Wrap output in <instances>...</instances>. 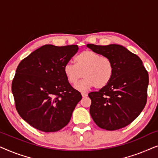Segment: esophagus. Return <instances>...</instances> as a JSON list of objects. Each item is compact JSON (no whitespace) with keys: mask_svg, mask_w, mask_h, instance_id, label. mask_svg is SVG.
I'll list each match as a JSON object with an SVG mask.
<instances>
[{"mask_svg":"<svg viewBox=\"0 0 158 158\" xmlns=\"http://www.w3.org/2000/svg\"><path fill=\"white\" fill-rule=\"evenodd\" d=\"M81 95L83 97H86L88 96V94H86V93H82Z\"/></svg>","mask_w":158,"mask_h":158,"instance_id":"34e87169","label":"esophagus"}]
</instances>
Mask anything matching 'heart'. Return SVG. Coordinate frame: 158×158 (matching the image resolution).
<instances>
[{
	"instance_id": "obj_1",
	"label": "heart",
	"mask_w": 158,
	"mask_h": 158,
	"mask_svg": "<svg viewBox=\"0 0 158 158\" xmlns=\"http://www.w3.org/2000/svg\"><path fill=\"white\" fill-rule=\"evenodd\" d=\"M75 64L67 63L64 73L68 81L75 85L82 77L85 79L75 86L77 90L86 91L94 87L102 88L108 85L114 74V65L107 57L90 50L82 52L75 58Z\"/></svg>"
}]
</instances>
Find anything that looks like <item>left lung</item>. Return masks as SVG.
<instances>
[{"label":"left lung","mask_w":158,"mask_h":158,"mask_svg":"<svg viewBox=\"0 0 158 158\" xmlns=\"http://www.w3.org/2000/svg\"><path fill=\"white\" fill-rule=\"evenodd\" d=\"M87 47L103 57L114 65V74L108 85L98 92H91L90 114L100 128L113 131L133 122L145 106L149 84L148 73L141 59L118 44Z\"/></svg>","instance_id":"8db88e82"}]
</instances>
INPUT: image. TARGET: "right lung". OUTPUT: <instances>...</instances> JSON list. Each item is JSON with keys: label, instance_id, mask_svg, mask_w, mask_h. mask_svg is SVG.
Instances as JSON below:
<instances>
[{"label": "right lung", "instance_id": "1", "mask_svg": "<svg viewBox=\"0 0 158 158\" xmlns=\"http://www.w3.org/2000/svg\"><path fill=\"white\" fill-rule=\"evenodd\" d=\"M78 49L77 45H44L17 67L12 82L16 110L38 130H60L81 100V93L71 86L64 73V66Z\"/></svg>", "mask_w": 158, "mask_h": 158}]
</instances>
